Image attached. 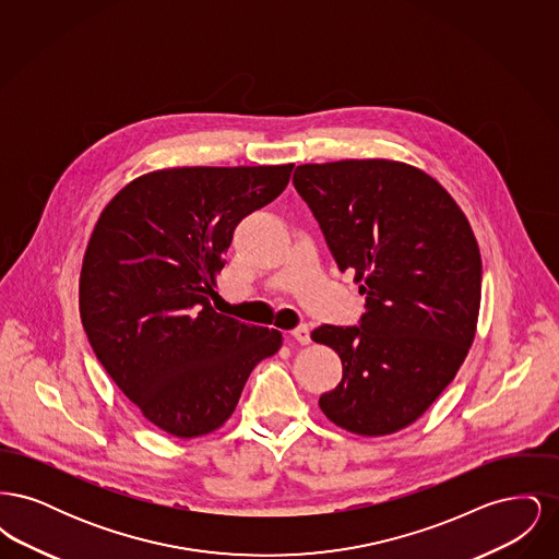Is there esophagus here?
<instances>
[{
    "instance_id": "esophagus-1",
    "label": "esophagus",
    "mask_w": 559,
    "mask_h": 559,
    "mask_svg": "<svg viewBox=\"0 0 559 559\" xmlns=\"http://www.w3.org/2000/svg\"><path fill=\"white\" fill-rule=\"evenodd\" d=\"M293 340L297 342V344H301V346H308L310 342H312V337H310V326L308 324H299V326H295L292 331Z\"/></svg>"
}]
</instances>
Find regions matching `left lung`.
I'll use <instances>...</instances> for the list:
<instances>
[{"label": "left lung", "mask_w": 559, "mask_h": 559, "mask_svg": "<svg viewBox=\"0 0 559 559\" xmlns=\"http://www.w3.org/2000/svg\"><path fill=\"white\" fill-rule=\"evenodd\" d=\"M293 187L367 295L360 326L312 331L344 365L320 408L352 433H394L444 392L476 337L478 240L451 194L400 160L308 163Z\"/></svg>", "instance_id": "left-lung-1"}]
</instances>
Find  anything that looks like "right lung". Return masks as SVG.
<instances>
[{
    "label": "right lung",
    "instance_id": "right-lung-1",
    "mask_svg": "<svg viewBox=\"0 0 559 559\" xmlns=\"http://www.w3.org/2000/svg\"><path fill=\"white\" fill-rule=\"evenodd\" d=\"M293 163L171 167L121 188L100 213L80 276L90 346L140 413L176 438L224 426L276 329L217 314L215 276L240 219L274 201Z\"/></svg>",
    "mask_w": 559,
    "mask_h": 559
}]
</instances>
